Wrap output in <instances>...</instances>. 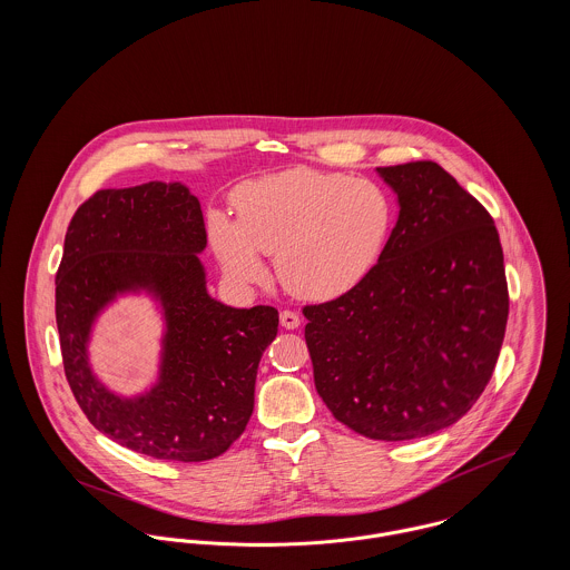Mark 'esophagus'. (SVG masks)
<instances>
[{"label": "esophagus", "instance_id": "obj_1", "mask_svg": "<svg viewBox=\"0 0 570 570\" xmlns=\"http://www.w3.org/2000/svg\"><path fill=\"white\" fill-rule=\"evenodd\" d=\"M298 325H301V318H298L296 312H289V309L281 312V326L283 328H296Z\"/></svg>", "mask_w": 570, "mask_h": 570}]
</instances>
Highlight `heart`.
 <instances>
[{
	"label": "heart",
	"mask_w": 570,
	"mask_h": 570,
	"mask_svg": "<svg viewBox=\"0 0 570 570\" xmlns=\"http://www.w3.org/2000/svg\"><path fill=\"white\" fill-rule=\"evenodd\" d=\"M237 226L213 215L208 230L224 267L261 283L274 256L281 285L298 298H333L355 287L380 261L395 226L384 186L298 166L245 181L233 195Z\"/></svg>",
	"instance_id": "1"
}]
</instances>
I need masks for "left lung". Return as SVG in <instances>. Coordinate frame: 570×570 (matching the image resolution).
Masks as SVG:
<instances>
[{
	"mask_svg": "<svg viewBox=\"0 0 570 570\" xmlns=\"http://www.w3.org/2000/svg\"><path fill=\"white\" fill-rule=\"evenodd\" d=\"M400 219L348 292L305 305L316 391L375 441L434 434L470 412L509 316L500 237L485 206L436 163L380 166Z\"/></svg>",
	"mask_w": 570,
	"mask_h": 570,
	"instance_id": "1",
	"label": "left lung"
}]
</instances>
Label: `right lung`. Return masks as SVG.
<instances>
[{
    "instance_id": "right-lung-1",
    "label": "right lung",
    "mask_w": 570,
    "mask_h": 570,
    "mask_svg": "<svg viewBox=\"0 0 570 570\" xmlns=\"http://www.w3.org/2000/svg\"><path fill=\"white\" fill-rule=\"evenodd\" d=\"M204 247L202 206L186 186L107 188L77 208L57 272L61 355L79 406L111 441L160 461H210L244 434L256 368L278 331L269 305L235 309L208 296ZM136 286L164 301V375L149 396L120 401L95 382L83 346L92 316Z\"/></svg>"
}]
</instances>
